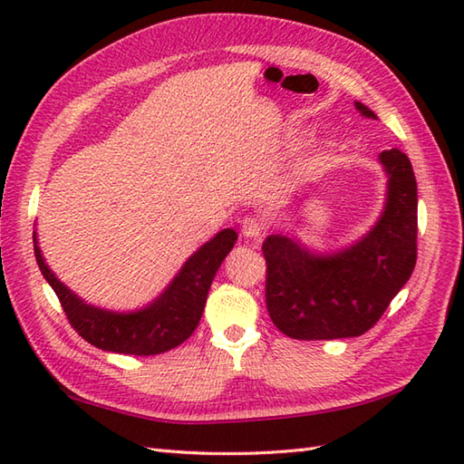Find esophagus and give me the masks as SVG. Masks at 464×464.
Wrapping results in <instances>:
<instances>
[{
	"label": "esophagus",
	"instance_id": "obj_1",
	"mask_svg": "<svg viewBox=\"0 0 464 464\" xmlns=\"http://www.w3.org/2000/svg\"><path fill=\"white\" fill-rule=\"evenodd\" d=\"M265 231V223L257 217H245L241 223V233L247 239H259Z\"/></svg>",
	"mask_w": 464,
	"mask_h": 464
}]
</instances>
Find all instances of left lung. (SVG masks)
Returning <instances> with one entry per match:
<instances>
[{
    "instance_id": "obj_1",
    "label": "left lung",
    "mask_w": 464,
    "mask_h": 464,
    "mask_svg": "<svg viewBox=\"0 0 464 464\" xmlns=\"http://www.w3.org/2000/svg\"><path fill=\"white\" fill-rule=\"evenodd\" d=\"M364 117H377L354 103ZM389 175L379 223L353 247L313 255L283 235L263 243L265 303L281 333L299 341L359 337L387 311L417 263V179L399 150L381 153Z\"/></svg>"
}]
</instances>
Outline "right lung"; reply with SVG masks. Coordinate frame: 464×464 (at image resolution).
Segmentation results:
<instances>
[{"label": "right lung", "mask_w": 464, "mask_h": 464, "mask_svg": "<svg viewBox=\"0 0 464 464\" xmlns=\"http://www.w3.org/2000/svg\"><path fill=\"white\" fill-rule=\"evenodd\" d=\"M237 241V233L223 229L191 255L160 299L137 313H111L85 304L49 271L34 233L35 261L52 285L67 321L93 347L123 354H160L175 349L193 334L205 309L207 293L217 269Z\"/></svg>", "instance_id": "right-lung-1"}]
</instances>
